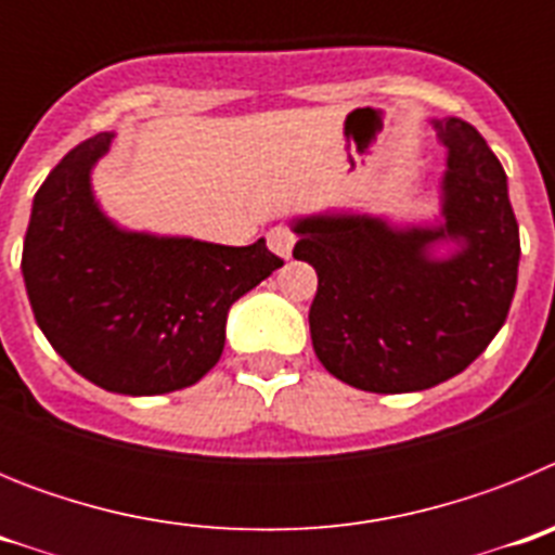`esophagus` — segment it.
<instances>
[{"instance_id": "1", "label": "esophagus", "mask_w": 555, "mask_h": 555, "mask_svg": "<svg viewBox=\"0 0 555 555\" xmlns=\"http://www.w3.org/2000/svg\"><path fill=\"white\" fill-rule=\"evenodd\" d=\"M294 242H297V235H294V230L283 228V224H278V228H272L267 233L269 249H272L274 255H281V258H292Z\"/></svg>"}]
</instances>
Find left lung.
<instances>
[{
	"mask_svg": "<svg viewBox=\"0 0 555 555\" xmlns=\"http://www.w3.org/2000/svg\"><path fill=\"white\" fill-rule=\"evenodd\" d=\"M448 150L439 228H389L333 214L294 222V258L317 269L313 352L331 375L375 395L423 391L467 370L508 317L519 228L506 171L464 119L434 121ZM455 241L436 262L427 249Z\"/></svg>",
	"mask_w": 555,
	"mask_h": 555,
	"instance_id": "8db88e82",
	"label": "left lung"
}]
</instances>
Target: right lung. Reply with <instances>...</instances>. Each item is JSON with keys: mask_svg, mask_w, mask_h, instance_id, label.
I'll use <instances>...</instances> for the list:
<instances>
[{"mask_svg": "<svg viewBox=\"0 0 555 555\" xmlns=\"http://www.w3.org/2000/svg\"><path fill=\"white\" fill-rule=\"evenodd\" d=\"M113 132L82 141L33 199L22 272L49 345L86 380L119 395L197 384L224 350L228 311L283 261L249 247L130 233L91 194Z\"/></svg>", "mask_w": 555, "mask_h": 555, "instance_id": "obj_1", "label": "right lung"}]
</instances>
